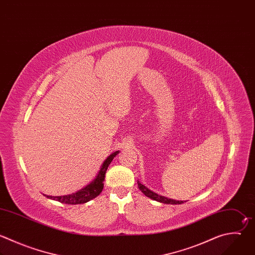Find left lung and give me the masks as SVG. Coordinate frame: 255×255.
Returning a JSON list of instances; mask_svg holds the SVG:
<instances>
[{
    "label": "left lung",
    "instance_id": "8db88e82",
    "mask_svg": "<svg viewBox=\"0 0 255 255\" xmlns=\"http://www.w3.org/2000/svg\"><path fill=\"white\" fill-rule=\"evenodd\" d=\"M138 184V187L139 189L149 198L153 199V200H156V201H159L161 203H165V204H181L183 203V201H179V200H174V199H170V198H167V197H164V196H161V195H158L157 193L151 191L150 189H148L147 187H145L143 184H141L139 181L137 182Z\"/></svg>",
    "mask_w": 255,
    "mask_h": 255
}]
</instances>
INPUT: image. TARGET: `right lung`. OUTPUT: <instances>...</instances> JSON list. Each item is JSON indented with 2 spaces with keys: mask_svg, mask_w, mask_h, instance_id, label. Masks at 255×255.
Returning <instances> with one entry per match:
<instances>
[{
  "mask_svg": "<svg viewBox=\"0 0 255 255\" xmlns=\"http://www.w3.org/2000/svg\"><path fill=\"white\" fill-rule=\"evenodd\" d=\"M119 153V151H115L112 154H110L107 159L103 162V164L101 165L100 170L97 174V176L95 177V179L89 183L88 185L85 186L84 188H82L81 190L69 194V195H63V196H47L50 199L53 200H57L61 203H65V204H83L86 203L92 199H94L95 197H97L103 190L104 187V183L103 181L105 180V174L108 169V166L110 165V163L112 162V160L114 159V157Z\"/></svg>",
  "mask_w": 255,
  "mask_h": 255,
  "instance_id": "obj_1",
  "label": "right lung"
}]
</instances>
